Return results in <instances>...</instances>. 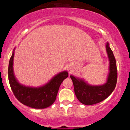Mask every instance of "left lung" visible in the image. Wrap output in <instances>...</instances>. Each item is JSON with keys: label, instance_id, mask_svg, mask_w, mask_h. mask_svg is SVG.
Here are the masks:
<instances>
[{"label": "left lung", "instance_id": "8db88e82", "mask_svg": "<svg viewBox=\"0 0 130 130\" xmlns=\"http://www.w3.org/2000/svg\"><path fill=\"white\" fill-rule=\"evenodd\" d=\"M106 51L109 59V73L107 80L102 85H90L83 79L71 75L74 85V93L80 102L85 105H93L102 102L109 97L116 87L117 82L116 62L112 51L106 44Z\"/></svg>", "mask_w": 130, "mask_h": 130}]
</instances>
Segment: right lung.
Here are the masks:
<instances>
[{
    "mask_svg": "<svg viewBox=\"0 0 130 130\" xmlns=\"http://www.w3.org/2000/svg\"><path fill=\"white\" fill-rule=\"evenodd\" d=\"M14 52L10 58L8 67V78L10 86L16 98L21 103L33 109H45L56 101L59 88L62 82L68 76L67 71L55 76L48 83L40 87H29L22 85L14 76L13 61Z\"/></svg>",
    "mask_w": 130,
    "mask_h": 130,
    "instance_id": "add662e5",
    "label": "right lung"
}]
</instances>
